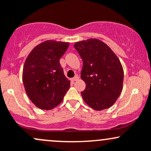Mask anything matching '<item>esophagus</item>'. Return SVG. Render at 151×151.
<instances>
[{
    "instance_id": "obj_1",
    "label": "esophagus",
    "mask_w": 151,
    "mask_h": 151,
    "mask_svg": "<svg viewBox=\"0 0 151 151\" xmlns=\"http://www.w3.org/2000/svg\"><path fill=\"white\" fill-rule=\"evenodd\" d=\"M78 79H79L78 76H76L74 78H71V81H72L73 82H74V81H78Z\"/></svg>"
}]
</instances>
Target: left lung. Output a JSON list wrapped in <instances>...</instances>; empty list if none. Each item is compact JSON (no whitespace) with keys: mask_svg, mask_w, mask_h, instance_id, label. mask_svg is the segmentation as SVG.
<instances>
[{"mask_svg":"<svg viewBox=\"0 0 151 151\" xmlns=\"http://www.w3.org/2000/svg\"><path fill=\"white\" fill-rule=\"evenodd\" d=\"M74 47L83 60L81 78L86 83L83 99L97 111L111 107L123 88L124 71L120 60L98 39L77 42Z\"/></svg>","mask_w":151,"mask_h":151,"instance_id":"8db88e82","label":"left lung"}]
</instances>
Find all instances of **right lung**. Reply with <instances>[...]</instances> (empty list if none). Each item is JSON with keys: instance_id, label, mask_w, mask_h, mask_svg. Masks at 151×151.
Masks as SVG:
<instances>
[{"instance_id": "add662e5", "label": "right lung", "mask_w": 151, "mask_h": 151, "mask_svg": "<svg viewBox=\"0 0 151 151\" xmlns=\"http://www.w3.org/2000/svg\"><path fill=\"white\" fill-rule=\"evenodd\" d=\"M69 42L47 40L37 45L27 56L22 73L26 93L40 109L50 110L61 103L70 86L60 59Z\"/></svg>"}]
</instances>
